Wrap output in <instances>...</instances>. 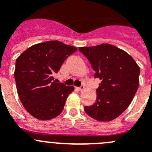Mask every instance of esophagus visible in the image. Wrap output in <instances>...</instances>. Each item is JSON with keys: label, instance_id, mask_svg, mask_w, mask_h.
<instances>
[{"label": "esophagus", "instance_id": "esophagus-1", "mask_svg": "<svg viewBox=\"0 0 152 152\" xmlns=\"http://www.w3.org/2000/svg\"><path fill=\"white\" fill-rule=\"evenodd\" d=\"M77 89H78V91H83V90L84 89V85H81V86H80V87L77 88Z\"/></svg>", "mask_w": 152, "mask_h": 152}]
</instances>
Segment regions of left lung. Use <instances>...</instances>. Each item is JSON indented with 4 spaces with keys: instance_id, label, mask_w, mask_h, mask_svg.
Wrapping results in <instances>:
<instances>
[{
    "instance_id": "8db88e82",
    "label": "left lung",
    "mask_w": 152,
    "mask_h": 152,
    "mask_svg": "<svg viewBox=\"0 0 152 152\" xmlns=\"http://www.w3.org/2000/svg\"><path fill=\"white\" fill-rule=\"evenodd\" d=\"M101 80L93 105L84 107L88 116L98 121H111L129 106L139 84L140 68L125 51L110 44L80 47Z\"/></svg>"
}]
</instances>
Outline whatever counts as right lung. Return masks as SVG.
Listing matches in <instances>:
<instances>
[{
	"mask_svg": "<svg viewBox=\"0 0 152 152\" xmlns=\"http://www.w3.org/2000/svg\"><path fill=\"white\" fill-rule=\"evenodd\" d=\"M77 48L59 41L32 45L16 61L14 77L21 103L29 113L41 120L58 116L72 86L57 83L55 74Z\"/></svg>",
	"mask_w": 152,
	"mask_h": 152,
	"instance_id": "obj_1",
	"label": "right lung"
}]
</instances>
